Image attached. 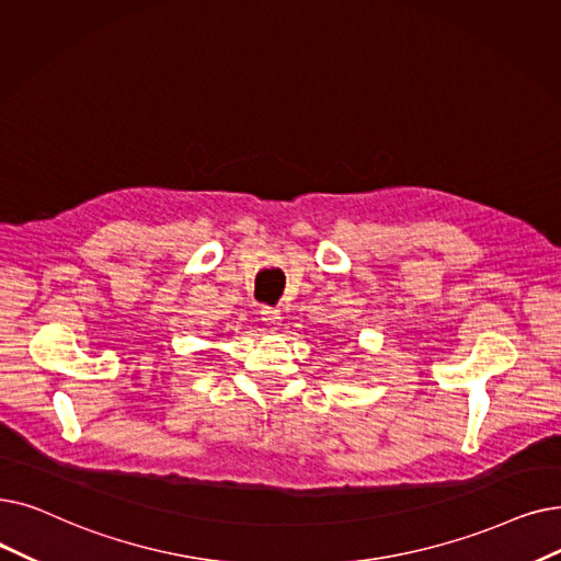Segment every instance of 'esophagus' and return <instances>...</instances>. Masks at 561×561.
I'll return each mask as SVG.
<instances>
[{
	"label": "esophagus",
	"instance_id": "obj_1",
	"mask_svg": "<svg viewBox=\"0 0 561 561\" xmlns=\"http://www.w3.org/2000/svg\"><path fill=\"white\" fill-rule=\"evenodd\" d=\"M261 321H263L265 325L275 328V325L282 323V313H279V309H275V307H261Z\"/></svg>",
	"mask_w": 561,
	"mask_h": 561
}]
</instances>
